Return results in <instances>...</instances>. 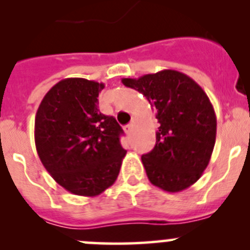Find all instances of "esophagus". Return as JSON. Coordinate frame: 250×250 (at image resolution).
I'll return each mask as SVG.
<instances>
[{"mask_svg":"<svg viewBox=\"0 0 250 250\" xmlns=\"http://www.w3.org/2000/svg\"><path fill=\"white\" fill-rule=\"evenodd\" d=\"M133 129H134V121H133V122H130L129 125H125V130L127 134H130V133L133 132Z\"/></svg>","mask_w":250,"mask_h":250,"instance_id":"esophagus-1","label":"esophagus"}]
</instances>
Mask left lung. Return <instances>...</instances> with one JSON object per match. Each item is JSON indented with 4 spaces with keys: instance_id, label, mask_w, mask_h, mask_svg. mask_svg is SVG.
I'll return each mask as SVG.
<instances>
[{
    "instance_id": "obj_1",
    "label": "left lung",
    "mask_w": 250,
    "mask_h": 250,
    "mask_svg": "<svg viewBox=\"0 0 250 250\" xmlns=\"http://www.w3.org/2000/svg\"><path fill=\"white\" fill-rule=\"evenodd\" d=\"M122 83L147 99L160 123L155 147L141 156L148 180L167 192L190 188L202 176L215 145L216 116L208 95L175 70L122 78Z\"/></svg>"
}]
</instances>
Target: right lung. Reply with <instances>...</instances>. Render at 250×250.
I'll use <instances>...</instances> for the list:
<instances>
[{"label": "right lung", "mask_w": 250, "mask_h": 250, "mask_svg": "<svg viewBox=\"0 0 250 250\" xmlns=\"http://www.w3.org/2000/svg\"><path fill=\"white\" fill-rule=\"evenodd\" d=\"M104 83L65 78L53 85L35 117V144L47 172L69 192L94 197L117 179L127 151L123 130L103 115L98 95Z\"/></svg>", "instance_id": "obj_1"}]
</instances>
